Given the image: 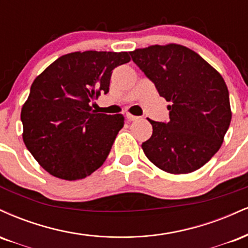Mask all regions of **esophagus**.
Returning <instances> with one entry per match:
<instances>
[{
  "label": "esophagus",
  "mask_w": 248,
  "mask_h": 248,
  "mask_svg": "<svg viewBox=\"0 0 248 248\" xmlns=\"http://www.w3.org/2000/svg\"><path fill=\"white\" fill-rule=\"evenodd\" d=\"M126 118L129 119V121H136V119H138L139 117H137V116H133L132 113H130V112H126Z\"/></svg>",
  "instance_id": "34e87169"
}]
</instances>
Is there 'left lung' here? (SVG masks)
Returning <instances> with one entry per match:
<instances>
[{
    "label": "left lung",
    "mask_w": 248,
    "mask_h": 248,
    "mask_svg": "<svg viewBox=\"0 0 248 248\" xmlns=\"http://www.w3.org/2000/svg\"><path fill=\"white\" fill-rule=\"evenodd\" d=\"M132 60L170 102V122L148 119L153 132L141 144L152 164L170 174L197 170L219 150L231 123L222 75L193 49L179 44L130 52Z\"/></svg>",
    "instance_id": "1"
}]
</instances>
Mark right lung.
Here are the masks:
<instances>
[{"mask_svg": "<svg viewBox=\"0 0 248 248\" xmlns=\"http://www.w3.org/2000/svg\"><path fill=\"white\" fill-rule=\"evenodd\" d=\"M130 60L127 52H73L34 78L20 112L23 141L51 175L80 180L106 161L124 116L96 113L90 102L109 92L113 68Z\"/></svg>", "mask_w": 248, "mask_h": 248, "instance_id": "right-lung-1", "label": "right lung"}]
</instances>
